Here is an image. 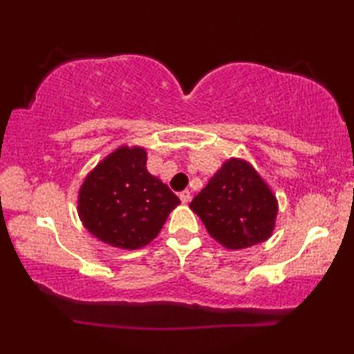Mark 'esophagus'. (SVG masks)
Returning a JSON list of instances; mask_svg holds the SVG:
<instances>
[{"label":"esophagus","mask_w":354,"mask_h":354,"mask_svg":"<svg viewBox=\"0 0 354 354\" xmlns=\"http://www.w3.org/2000/svg\"><path fill=\"white\" fill-rule=\"evenodd\" d=\"M178 198H180V200H182V203H185V205H187V203H188V201H190V198H192V195H190V192H188V190H183V192H180V193H178Z\"/></svg>","instance_id":"esophagus-1"}]
</instances>
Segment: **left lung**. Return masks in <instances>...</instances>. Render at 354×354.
Here are the masks:
<instances>
[{"label": "left lung", "mask_w": 354, "mask_h": 354, "mask_svg": "<svg viewBox=\"0 0 354 354\" xmlns=\"http://www.w3.org/2000/svg\"><path fill=\"white\" fill-rule=\"evenodd\" d=\"M217 243L241 250L272 235L277 200L256 169L243 159L222 164L207 185L190 203Z\"/></svg>", "instance_id": "left-lung-1"}]
</instances>
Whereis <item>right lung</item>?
<instances>
[{
	"label": "right lung",
	"instance_id": "obj_1",
	"mask_svg": "<svg viewBox=\"0 0 354 354\" xmlns=\"http://www.w3.org/2000/svg\"><path fill=\"white\" fill-rule=\"evenodd\" d=\"M180 200L147 169V151L120 147L106 156L79 190L80 221L96 239L138 250L156 239Z\"/></svg>",
	"mask_w": 354,
	"mask_h": 354
}]
</instances>
